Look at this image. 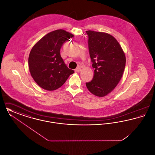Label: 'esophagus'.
I'll use <instances>...</instances> for the list:
<instances>
[{
    "mask_svg": "<svg viewBox=\"0 0 155 155\" xmlns=\"http://www.w3.org/2000/svg\"><path fill=\"white\" fill-rule=\"evenodd\" d=\"M81 70V67H77V68H76L75 69V72H76V73H78V72H80V71Z\"/></svg>",
    "mask_w": 155,
    "mask_h": 155,
    "instance_id": "1",
    "label": "esophagus"
}]
</instances>
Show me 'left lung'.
<instances>
[{"label": "left lung", "instance_id": "8db88e82", "mask_svg": "<svg viewBox=\"0 0 155 155\" xmlns=\"http://www.w3.org/2000/svg\"><path fill=\"white\" fill-rule=\"evenodd\" d=\"M93 79L86 82L89 91L103 97L111 92L120 81L125 66V54L117 41L110 34L87 31Z\"/></svg>", "mask_w": 155, "mask_h": 155}]
</instances>
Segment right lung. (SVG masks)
Segmentation results:
<instances>
[{"label":"right lung","mask_w":155,"mask_h":155,"mask_svg":"<svg viewBox=\"0 0 155 155\" xmlns=\"http://www.w3.org/2000/svg\"><path fill=\"white\" fill-rule=\"evenodd\" d=\"M73 37L64 30H55L42 38L32 48L28 58L30 72L42 88L56 90L74 73L66 65L60 52L63 44Z\"/></svg>","instance_id":"1"}]
</instances>
